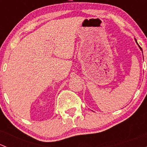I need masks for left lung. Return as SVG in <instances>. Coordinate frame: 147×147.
<instances>
[{
	"mask_svg": "<svg viewBox=\"0 0 147 147\" xmlns=\"http://www.w3.org/2000/svg\"><path fill=\"white\" fill-rule=\"evenodd\" d=\"M136 42H137V40H136ZM137 45H139V44H138V43H137ZM139 48H140V50H142V47H140V46H139Z\"/></svg>",
	"mask_w": 147,
	"mask_h": 147,
	"instance_id": "obj_1",
	"label": "left lung"
}]
</instances>
